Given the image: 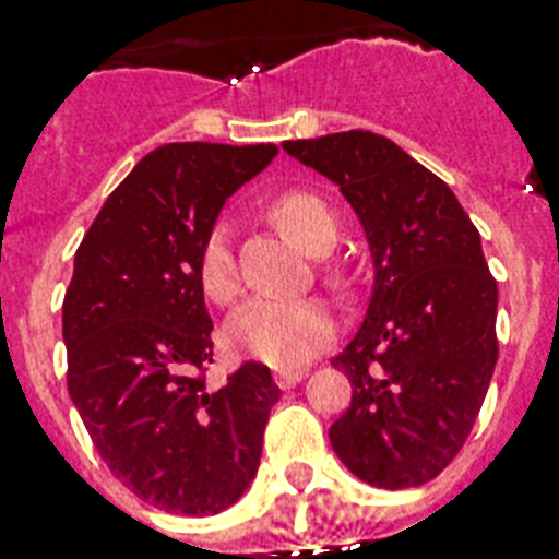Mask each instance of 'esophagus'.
<instances>
[{
	"mask_svg": "<svg viewBox=\"0 0 559 559\" xmlns=\"http://www.w3.org/2000/svg\"><path fill=\"white\" fill-rule=\"evenodd\" d=\"M272 378H275V386L278 389H293L295 383L304 381V372L301 369H278Z\"/></svg>",
	"mask_w": 559,
	"mask_h": 559,
	"instance_id": "obj_1",
	"label": "esophagus"
}]
</instances>
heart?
Masks as SVG:
<instances>
[{"label": "heart", "instance_id": "heart-1", "mask_svg": "<svg viewBox=\"0 0 559 559\" xmlns=\"http://www.w3.org/2000/svg\"><path fill=\"white\" fill-rule=\"evenodd\" d=\"M270 218L289 241L312 255L330 252L337 241V215L318 192H281L272 199ZM199 281L213 304H233L238 298L241 281L229 224H215L201 243ZM335 335V312L318 298H258L229 323V344L236 352L278 369L301 367L321 355Z\"/></svg>", "mask_w": 559, "mask_h": 559}]
</instances>
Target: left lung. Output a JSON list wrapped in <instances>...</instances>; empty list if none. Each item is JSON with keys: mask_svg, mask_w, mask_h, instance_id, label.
I'll return each mask as SVG.
<instances>
[{"mask_svg": "<svg viewBox=\"0 0 559 559\" xmlns=\"http://www.w3.org/2000/svg\"><path fill=\"white\" fill-rule=\"evenodd\" d=\"M284 150L341 187L374 264L367 318L332 358L352 383L332 449L369 486H424L463 449L495 374L497 281L480 233L447 181L386 135L349 130Z\"/></svg>", "mask_w": 559, "mask_h": 559, "instance_id": "obj_1", "label": "left lung"}]
</instances>
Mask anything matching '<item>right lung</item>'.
<instances>
[{
  "label": "right lung",
  "instance_id": "add662e5",
  "mask_svg": "<svg viewBox=\"0 0 559 559\" xmlns=\"http://www.w3.org/2000/svg\"><path fill=\"white\" fill-rule=\"evenodd\" d=\"M275 156V144L153 150L110 192L73 261L62 304L68 392L112 475L173 514L236 503L281 397L255 360L207 386L213 321L199 281L201 243L224 201Z\"/></svg>",
  "mask_w": 559,
  "mask_h": 559
}]
</instances>
